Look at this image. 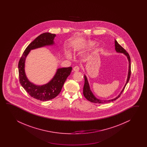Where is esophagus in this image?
<instances>
[{
    "instance_id": "esophagus-1",
    "label": "esophagus",
    "mask_w": 147,
    "mask_h": 147,
    "mask_svg": "<svg viewBox=\"0 0 147 147\" xmlns=\"http://www.w3.org/2000/svg\"><path fill=\"white\" fill-rule=\"evenodd\" d=\"M73 70L74 71H78L79 70V67H78V66H75L74 68H73Z\"/></svg>"
}]
</instances>
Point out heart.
Returning <instances> with one entry per match:
<instances>
[{
	"label": "heart",
	"instance_id": "heart-1",
	"mask_svg": "<svg viewBox=\"0 0 147 147\" xmlns=\"http://www.w3.org/2000/svg\"><path fill=\"white\" fill-rule=\"evenodd\" d=\"M94 45V44L92 43V42H91L90 44V45H90V46H92V45ZM78 48L77 47H74V50L75 51H76V50H77V49H78ZM66 55H67V56L68 57H70V55H69V53H68V52H66Z\"/></svg>",
	"mask_w": 147,
	"mask_h": 147
}]
</instances>
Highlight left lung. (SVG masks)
Masks as SVG:
<instances>
[{
	"instance_id": "1",
	"label": "left lung",
	"mask_w": 147,
	"mask_h": 147,
	"mask_svg": "<svg viewBox=\"0 0 147 147\" xmlns=\"http://www.w3.org/2000/svg\"><path fill=\"white\" fill-rule=\"evenodd\" d=\"M115 49H116V51L118 52V53H124L125 55L127 57V58H128L129 65V72H128V78H127V82H126V84H125V87L123 88L122 90L121 91V93L120 94H119L118 97H116V98L109 100H101L97 99V98L94 97V96L92 93L91 91L90 90V87H89V84H88V82L87 78L86 77V76L84 75V89H83V94H84V97L88 100H89V101H90L91 102L96 103H108V102H111V101H113L114 100H116V99H117L119 97H120V95L121 94L122 92L124 90L125 87L127 84L128 81L129 80V79L130 78V75H131V61H130V56H129V53L127 52V51L125 50L123 47H121L116 40H115Z\"/></svg>"
}]
</instances>
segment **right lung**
I'll return each mask as SVG.
<instances>
[{
  "instance_id": "1",
  "label": "right lung",
  "mask_w": 147,
  "mask_h": 147,
  "mask_svg": "<svg viewBox=\"0 0 147 147\" xmlns=\"http://www.w3.org/2000/svg\"><path fill=\"white\" fill-rule=\"evenodd\" d=\"M56 34L45 32L38 36L26 48L18 63L19 82L22 87L31 97L40 101H48L56 97L62 89L63 85L72 70V67L62 68L57 70L56 75L51 81L42 86H36L31 83L25 73V59L32 49L54 44Z\"/></svg>"
}]
</instances>
